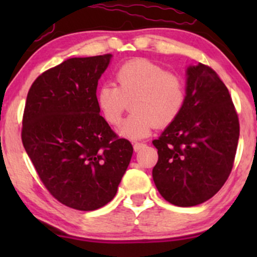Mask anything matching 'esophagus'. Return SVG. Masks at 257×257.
Masks as SVG:
<instances>
[{"label": "esophagus", "instance_id": "34e87169", "mask_svg": "<svg viewBox=\"0 0 257 257\" xmlns=\"http://www.w3.org/2000/svg\"><path fill=\"white\" fill-rule=\"evenodd\" d=\"M143 147H145V144H144V143H135L134 144V151L135 152L140 151V150L143 149Z\"/></svg>", "mask_w": 257, "mask_h": 257}]
</instances>
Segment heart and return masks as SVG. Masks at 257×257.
Masks as SVG:
<instances>
[{
    "instance_id": "heart-1",
    "label": "heart",
    "mask_w": 257,
    "mask_h": 257,
    "mask_svg": "<svg viewBox=\"0 0 257 257\" xmlns=\"http://www.w3.org/2000/svg\"><path fill=\"white\" fill-rule=\"evenodd\" d=\"M117 85L105 83L98 89L96 102L110 125H118L132 102L133 113L119 133L129 139L146 138L155 125L167 126L178 118L186 99L185 84L175 73L167 72L147 59H133L117 69Z\"/></svg>"
}]
</instances>
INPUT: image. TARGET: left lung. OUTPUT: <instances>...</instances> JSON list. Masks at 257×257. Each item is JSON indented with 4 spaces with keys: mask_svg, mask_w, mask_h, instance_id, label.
Wrapping results in <instances>:
<instances>
[{
    "mask_svg": "<svg viewBox=\"0 0 257 257\" xmlns=\"http://www.w3.org/2000/svg\"><path fill=\"white\" fill-rule=\"evenodd\" d=\"M186 99L178 118L152 144L158 192L178 206H194L219 192L233 168L239 120L227 87L204 64L188 66Z\"/></svg>",
    "mask_w": 257,
    "mask_h": 257,
    "instance_id": "left-lung-1",
    "label": "left lung"
}]
</instances>
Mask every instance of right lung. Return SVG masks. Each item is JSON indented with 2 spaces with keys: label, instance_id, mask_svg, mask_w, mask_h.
Here are the masks:
<instances>
[{
  "label": "right lung",
  "instance_id": "1",
  "mask_svg": "<svg viewBox=\"0 0 257 257\" xmlns=\"http://www.w3.org/2000/svg\"><path fill=\"white\" fill-rule=\"evenodd\" d=\"M111 58L67 59L35 79L25 102L22 140L41 181L55 199L82 211L113 199L133 155L96 102Z\"/></svg>",
  "mask_w": 257,
  "mask_h": 257
}]
</instances>
